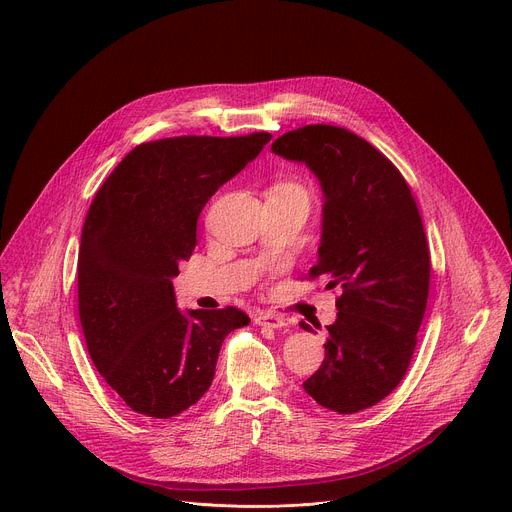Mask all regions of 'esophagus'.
<instances>
[{"label":"esophagus","instance_id":"1","mask_svg":"<svg viewBox=\"0 0 512 512\" xmlns=\"http://www.w3.org/2000/svg\"><path fill=\"white\" fill-rule=\"evenodd\" d=\"M253 322L259 324V326H269V328H283V326H287V320L281 314H275V312H257Z\"/></svg>","mask_w":512,"mask_h":512}]
</instances>
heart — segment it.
<instances>
[{
  "instance_id": "b5f03b06",
  "label": "heart",
  "mask_w": 512,
  "mask_h": 512,
  "mask_svg": "<svg viewBox=\"0 0 512 512\" xmlns=\"http://www.w3.org/2000/svg\"><path fill=\"white\" fill-rule=\"evenodd\" d=\"M277 186H291V188H300V186H296V184H291V182H285V184H277Z\"/></svg>"
}]
</instances>
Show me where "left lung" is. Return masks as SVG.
Listing matches in <instances>:
<instances>
[{
  "mask_svg": "<svg viewBox=\"0 0 512 512\" xmlns=\"http://www.w3.org/2000/svg\"><path fill=\"white\" fill-rule=\"evenodd\" d=\"M271 152L318 176L322 243L310 277L342 289L326 356L304 389L342 415L369 409L405 377L427 306L431 263L415 198L393 162L344 127L287 131Z\"/></svg>",
  "mask_w": 512,
  "mask_h": 512,
  "instance_id": "obj_1",
  "label": "left lung"
}]
</instances>
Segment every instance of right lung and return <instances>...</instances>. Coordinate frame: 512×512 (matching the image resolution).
<instances>
[{"instance_id": "add662e5", "label": "right lung", "mask_w": 512, "mask_h": 512, "mask_svg": "<svg viewBox=\"0 0 512 512\" xmlns=\"http://www.w3.org/2000/svg\"><path fill=\"white\" fill-rule=\"evenodd\" d=\"M271 133L182 135L133 148L99 188L79 249V316L91 360L137 413L170 419L210 387L239 308H176L172 279L196 247L208 198L259 156Z\"/></svg>"}]
</instances>
